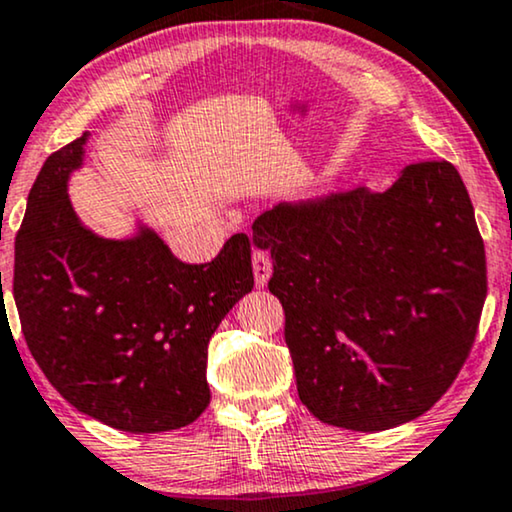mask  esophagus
<instances>
[{"label": "esophagus", "instance_id": "1", "mask_svg": "<svg viewBox=\"0 0 512 512\" xmlns=\"http://www.w3.org/2000/svg\"><path fill=\"white\" fill-rule=\"evenodd\" d=\"M252 274H255L257 288L267 286V281L271 276V260H269L267 252H262V250L252 252Z\"/></svg>", "mask_w": 512, "mask_h": 512}]
</instances>
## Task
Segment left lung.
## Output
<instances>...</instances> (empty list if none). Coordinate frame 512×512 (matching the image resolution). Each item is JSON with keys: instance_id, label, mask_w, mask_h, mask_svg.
<instances>
[{"instance_id": "obj_1", "label": "left lung", "mask_w": 512, "mask_h": 512, "mask_svg": "<svg viewBox=\"0 0 512 512\" xmlns=\"http://www.w3.org/2000/svg\"><path fill=\"white\" fill-rule=\"evenodd\" d=\"M286 312L300 401L321 423L378 432L449 390L487 297L484 243L451 163L404 167L383 193L281 205L252 224Z\"/></svg>"}]
</instances>
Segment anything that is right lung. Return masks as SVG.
Instances as JSON below:
<instances>
[{
	"label": "right lung",
	"mask_w": 512,
	"mask_h": 512,
	"mask_svg": "<svg viewBox=\"0 0 512 512\" xmlns=\"http://www.w3.org/2000/svg\"><path fill=\"white\" fill-rule=\"evenodd\" d=\"M87 141L51 153L30 189L14 267L25 342L61 397L108 428H184L210 404L212 333L255 286L250 241L236 234L210 264H184L141 222L99 236L68 196Z\"/></svg>",
	"instance_id": "obj_1"
}]
</instances>
